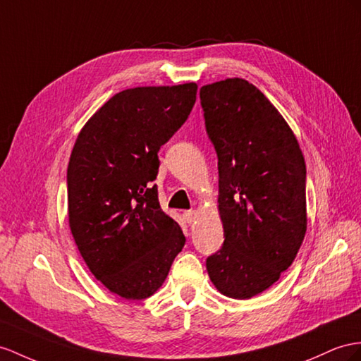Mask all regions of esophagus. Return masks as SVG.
Here are the masks:
<instances>
[{
    "label": "esophagus",
    "mask_w": 361,
    "mask_h": 361,
    "mask_svg": "<svg viewBox=\"0 0 361 361\" xmlns=\"http://www.w3.org/2000/svg\"><path fill=\"white\" fill-rule=\"evenodd\" d=\"M184 219H186L188 224H193V221L197 219V212H195V210L184 212Z\"/></svg>",
    "instance_id": "34e87169"
}]
</instances>
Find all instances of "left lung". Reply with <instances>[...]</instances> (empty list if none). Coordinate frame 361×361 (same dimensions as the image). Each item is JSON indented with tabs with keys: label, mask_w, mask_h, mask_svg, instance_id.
<instances>
[{
	"label": "left lung",
	"mask_w": 361,
	"mask_h": 361,
	"mask_svg": "<svg viewBox=\"0 0 361 361\" xmlns=\"http://www.w3.org/2000/svg\"><path fill=\"white\" fill-rule=\"evenodd\" d=\"M206 129L218 154L221 250L206 267L215 288L250 299L279 281L307 233V166L293 129L250 82L201 87Z\"/></svg>",
	"instance_id": "left-lung-1"
}]
</instances>
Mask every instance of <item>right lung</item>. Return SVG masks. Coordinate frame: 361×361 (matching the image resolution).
<instances>
[{
	"label": "right lung",
	"instance_id": "1",
	"mask_svg": "<svg viewBox=\"0 0 361 361\" xmlns=\"http://www.w3.org/2000/svg\"><path fill=\"white\" fill-rule=\"evenodd\" d=\"M195 82L117 92L80 129L67 169L68 224L97 281L120 298H151L186 243L157 186L160 146L195 105Z\"/></svg>",
	"mask_w": 361,
	"mask_h": 361
}]
</instances>
